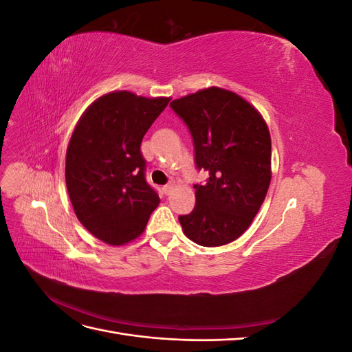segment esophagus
Returning <instances> with one entry per match:
<instances>
[{
	"label": "esophagus",
	"mask_w": 352,
	"mask_h": 352,
	"mask_svg": "<svg viewBox=\"0 0 352 352\" xmlns=\"http://www.w3.org/2000/svg\"><path fill=\"white\" fill-rule=\"evenodd\" d=\"M173 188H175V184H167V185H164V186H163L164 194H166V195H170V192H172Z\"/></svg>",
	"instance_id": "esophagus-1"
}]
</instances>
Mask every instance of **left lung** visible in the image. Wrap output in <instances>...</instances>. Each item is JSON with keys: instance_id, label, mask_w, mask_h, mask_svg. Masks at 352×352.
Listing matches in <instances>:
<instances>
[{"instance_id": "obj_1", "label": "left lung", "mask_w": 352, "mask_h": 352, "mask_svg": "<svg viewBox=\"0 0 352 352\" xmlns=\"http://www.w3.org/2000/svg\"><path fill=\"white\" fill-rule=\"evenodd\" d=\"M189 127L195 163L208 172L195 185V208L180 216L184 233L221 247L250 228L272 180V140L260 111L241 95L210 87L170 102Z\"/></svg>"}]
</instances>
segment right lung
Segmentation results:
<instances>
[{"mask_svg": "<svg viewBox=\"0 0 352 352\" xmlns=\"http://www.w3.org/2000/svg\"><path fill=\"white\" fill-rule=\"evenodd\" d=\"M168 101L113 91L95 100L74 126L66 153L69 198L85 229L105 243L136 239L160 204L145 180L141 142Z\"/></svg>", "mask_w": 352, "mask_h": 352, "instance_id": "add662e5", "label": "right lung"}]
</instances>
